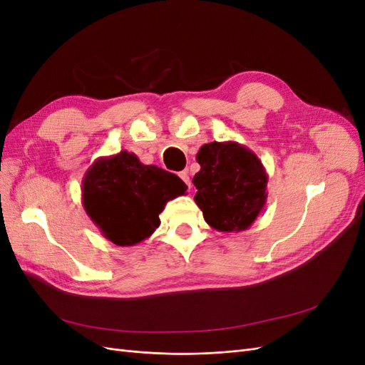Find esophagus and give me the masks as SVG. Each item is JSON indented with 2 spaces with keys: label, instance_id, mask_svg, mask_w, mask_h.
<instances>
[{
  "label": "esophagus",
  "instance_id": "obj_1",
  "mask_svg": "<svg viewBox=\"0 0 365 365\" xmlns=\"http://www.w3.org/2000/svg\"><path fill=\"white\" fill-rule=\"evenodd\" d=\"M180 175V178L187 184V185H189V189H190V176H189V172H187V170H182V172H180L178 173Z\"/></svg>",
  "mask_w": 365,
  "mask_h": 365
}]
</instances>
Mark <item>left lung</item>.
Here are the masks:
<instances>
[{"label":"left lung","instance_id":"obj_1","mask_svg":"<svg viewBox=\"0 0 365 365\" xmlns=\"http://www.w3.org/2000/svg\"><path fill=\"white\" fill-rule=\"evenodd\" d=\"M201 170L192 182L205 222L222 233L252 225L267 204L268 173L259 157L237 141H212L196 153Z\"/></svg>","mask_w":365,"mask_h":365}]
</instances>
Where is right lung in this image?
<instances>
[{
  "instance_id": "add662e5",
  "label": "right lung",
  "mask_w": 365,
  "mask_h": 365,
  "mask_svg": "<svg viewBox=\"0 0 365 365\" xmlns=\"http://www.w3.org/2000/svg\"><path fill=\"white\" fill-rule=\"evenodd\" d=\"M185 190L175 173L121 150L97 158L85 172L82 204L102 236L118 247H132L153 235L165 204Z\"/></svg>"
}]
</instances>
